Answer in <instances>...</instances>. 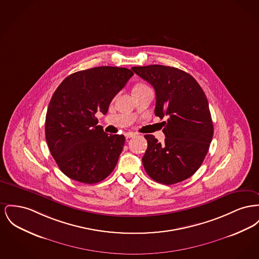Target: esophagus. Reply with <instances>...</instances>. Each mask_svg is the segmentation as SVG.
I'll return each instance as SVG.
<instances>
[{
    "label": "esophagus",
    "mask_w": 259,
    "mask_h": 259,
    "mask_svg": "<svg viewBox=\"0 0 259 259\" xmlns=\"http://www.w3.org/2000/svg\"><path fill=\"white\" fill-rule=\"evenodd\" d=\"M136 136V134L135 133H132V132H127V133H125V137L126 139H130V138L135 137Z\"/></svg>",
    "instance_id": "esophagus-1"
}]
</instances>
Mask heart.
Returning a JSON list of instances; mask_svg holds the SVG:
<instances>
[{
  "label": "heart",
  "mask_w": 259,
  "mask_h": 259,
  "mask_svg": "<svg viewBox=\"0 0 259 259\" xmlns=\"http://www.w3.org/2000/svg\"><path fill=\"white\" fill-rule=\"evenodd\" d=\"M148 86L147 85H145V84H142V83H140V84H137L135 87H134V89L133 90H139V89H144V88H147Z\"/></svg>",
  "instance_id": "obj_1"
}]
</instances>
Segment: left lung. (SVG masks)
Masks as SVG:
<instances>
[{"label":"left lung","instance_id":"8db88e82","mask_svg":"<svg viewBox=\"0 0 259 259\" xmlns=\"http://www.w3.org/2000/svg\"><path fill=\"white\" fill-rule=\"evenodd\" d=\"M132 70L154 91V114L161 122L164 143L145 135L148 149L142 160L152 180L172 185L196 173L208 152L213 137V123L208 102L197 80L181 69L152 64Z\"/></svg>","mask_w":259,"mask_h":259}]
</instances>
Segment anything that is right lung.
Segmentation results:
<instances>
[{
    "label": "right lung",
    "instance_id": "1",
    "mask_svg": "<svg viewBox=\"0 0 259 259\" xmlns=\"http://www.w3.org/2000/svg\"><path fill=\"white\" fill-rule=\"evenodd\" d=\"M133 75L125 67H94L66 77L54 93L47 110V144L70 179L101 182L116 166L125 137L104 132L96 113H107L112 99Z\"/></svg>",
    "mask_w": 259,
    "mask_h": 259
}]
</instances>
